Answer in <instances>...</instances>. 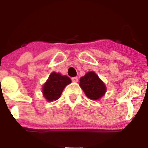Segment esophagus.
Segmentation results:
<instances>
[{
    "label": "esophagus",
    "mask_w": 148,
    "mask_h": 148,
    "mask_svg": "<svg viewBox=\"0 0 148 148\" xmlns=\"http://www.w3.org/2000/svg\"><path fill=\"white\" fill-rule=\"evenodd\" d=\"M71 81H72L73 82H78V78H77V77H72V78H71Z\"/></svg>",
    "instance_id": "obj_1"
}]
</instances>
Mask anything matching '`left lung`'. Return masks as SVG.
Wrapping results in <instances>:
<instances>
[{"instance_id": "1", "label": "left lung", "mask_w": 148, "mask_h": 148, "mask_svg": "<svg viewBox=\"0 0 148 148\" xmlns=\"http://www.w3.org/2000/svg\"><path fill=\"white\" fill-rule=\"evenodd\" d=\"M80 86L88 98L92 100L101 98L106 92L104 84L94 71H90L80 79Z\"/></svg>"}]
</instances>
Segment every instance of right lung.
<instances>
[{
  "mask_svg": "<svg viewBox=\"0 0 148 148\" xmlns=\"http://www.w3.org/2000/svg\"><path fill=\"white\" fill-rule=\"evenodd\" d=\"M71 82V79L67 76H62L56 72L51 73L43 87L44 97L49 102L56 100L60 97L65 86Z\"/></svg>",
  "mask_w": 148,
  "mask_h": 148,
  "instance_id": "1",
  "label": "right lung"
}]
</instances>
